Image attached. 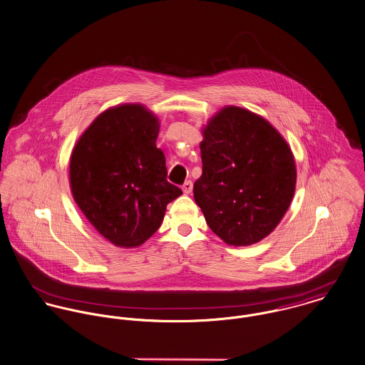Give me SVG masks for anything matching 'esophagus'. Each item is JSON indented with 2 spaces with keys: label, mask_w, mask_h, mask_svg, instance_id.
I'll list each match as a JSON object with an SVG mask.
<instances>
[{
  "label": "esophagus",
  "mask_w": 365,
  "mask_h": 365,
  "mask_svg": "<svg viewBox=\"0 0 365 365\" xmlns=\"http://www.w3.org/2000/svg\"><path fill=\"white\" fill-rule=\"evenodd\" d=\"M182 190L185 195H190L192 190H193V183L192 180H186L183 185H182Z\"/></svg>",
  "instance_id": "esophagus-1"
}]
</instances>
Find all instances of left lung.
<instances>
[{"label": "left lung", "mask_w": 365, "mask_h": 365, "mask_svg": "<svg viewBox=\"0 0 365 365\" xmlns=\"http://www.w3.org/2000/svg\"><path fill=\"white\" fill-rule=\"evenodd\" d=\"M202 173L193 193L211 230L229 246H250L281 222L296 189L289 144L262 116L227 106L202 128Z\"/></svg>", "instance_id": "obj_1"}]
</instances>
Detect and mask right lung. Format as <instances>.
I'll return each mask as SVG.
<instances>
[{"mask_svg":"<svg viewBox=\"0 0 365 365\" xmlns=\"http://www.w3.org/2000/svg\"><path fill=\"white\" fill-rule=\"evenodd\" d=\"M158 132V118L144 106L120 104L100 113L72 150L73 200L116 247L141 246L163 224L169 202L182 195L167 180Z\"/></svg>","mask_w":365,"mask_h":365,"instance_id":"1","label":"right lung"}]
</instances>
